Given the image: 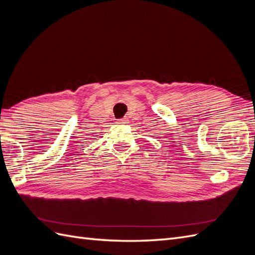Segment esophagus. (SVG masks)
<instances>
[{"mask_svg":"<svg viewBox=\"0 0 255 255\" xmlns=\"http://www.w3.org/2000/svg\"><path fill=\"white\" fill-rule=\"evenodd\" d=\"M118 123H128V118H121L117 120Z\"/></svg>","mask_w":255,"mask_h":255,"instance_id":"esophagus-1","label":"esophagus"}]
</instances>
